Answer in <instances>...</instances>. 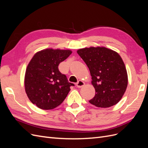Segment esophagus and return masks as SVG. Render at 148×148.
Segmentation results:
<instances>
[{
    "mask_svg": "<svg viewBox=\"0 0 148 148\" xmlns=\"http://www.w3.org/2000/svg\"><path fill=\"white\" fill-rule=\"evenodd\" d=\"M84 85V83L83 81H82V80H79V81L77 83V86L79 88L83 87Z\"/></svg>",
    "mask_w": 148,
    "mask_h": 148,
    "instance_id": "obj_1",
    "label": "esophagus"
}]
</instances>
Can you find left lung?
Here are the masks:
<instances>
[{"instance_id":"obj_1","label":"left lung","mask_w":148,"mask_h":148,"mask_svg":"<svg viewBox=\"0 0 148 148\" xmlns=\"http://www.w3.org/2000/svg\"><path fill=\"white\" fill-rule=\"evenodd\" d=\"M77 53L89 68L95 88V96L89 102L101 108L117 104L128 85L127 70L120 55L104 47L80 49Z\"/></svg>"}]
</instances>
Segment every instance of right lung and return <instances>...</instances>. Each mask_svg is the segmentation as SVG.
I'll list each match as a JSON object with an SVG mask.
<instances>
[{
  "label": "right lung",
  "instance_id": "add662e5",
  "mask_svg": "<svg viewBox=\"0 0 148 148\" xmlns=\"http://www.w3.org/2000/svg\"><path fill=\"white\" fill-rule=\"evenodd\" d=\"M71 53L70 50L46 49L36 53L29 62L25 76V91L39 108H56L63 102L70 86H74L58 68Z\"/></svg>",
  "mask_w": 148,
  "mask_h": 148
}]
</instances>
